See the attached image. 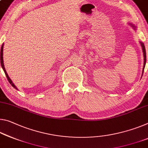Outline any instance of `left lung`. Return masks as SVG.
Here are the masks:
<instances>
[{
	"mask_svg": "<svg viewBox=\"0 0 148 148\" xmlns=\"http://www.w3.org/2000/svg\"><path fill=\"white\" fill-rule=\"evenodd\" d=\"M128 24H130L131 25V27H133L134 29L136 30V25H134L132 24V23H128ZM140 44H141V46H142V51H143V54H144V67H143V70H142V75H143V73H144V70L145 66H146V48H145L144 44L143 43L142 41H140Z\"/></svg>",
	"mask_w": 148,
	"mask_h": 148,
	"instance_id": "8db88e82",
	"label": "left lung"
}]
</instances>
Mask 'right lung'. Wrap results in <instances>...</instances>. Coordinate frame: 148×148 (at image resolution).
<instances>
[{
  "label": "right lung",
  "instance_id": "add662e5",
  "mask_svg": "<svg viewBox=\"0 0 148 148\" xmlns=\"http://www.w3.org/2000/svg\"><path fill=\"white\" fill-rule=\"evenodd\" d=\"M3 47H4V43L2 44V47H1V66H2V69H3V70H4V73H5V75H6L7 79H8L9 83H10V84H11V86H12V87H14V88L16 89V90H18V88H16V86L14 85V83L12 82V81L11 80V79H10V78H9L8 75V74H7V72H6V71L5 68H4V60H3Z\"/></svg>",
  "mask_w": 148,
  "mask_h": 148
}]
</instances>
